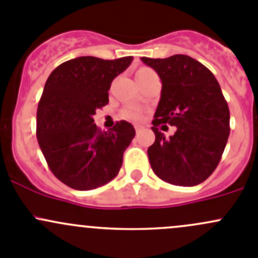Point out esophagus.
<instances>
[{"label": "esophagus", "mask_w": 258, "mask_h": 258, "mask_svg": "<svg viewBox=\"0 0 258 258\" xmlns=\"http://www.w3.org/2000/svg\"><path fill=\"white\" fill-rule=\"evenodd\" d=\"M135 128H136V132H137V134H139L140 130H141V127H140V126H135Z\"/></svg>", "instance_id": "34e87169"}]
</instances>
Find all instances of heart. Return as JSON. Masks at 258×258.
<instances>
[{"label":"heart","mask_w":258,"mask_h":258,"mask_svg":"<svg viewBox=\"0 0 258 258\" xmlns=\"http://www.w3.org/2000/svg\"><path fill=\"white\" fill-rule=\"evenodd\" d=\"M152 75H155V72H153L152 70L148 69V67H141V69L136 72V79L137 80L146 79V77L152 76ZM122 116L127 119H131V121L139 122V121H141L142 117H144V114H142L141 111L137 110V108L130 107V108H124V110L122 111Z\"/></svg>","instance_id":"obj_1"}]
</instances>
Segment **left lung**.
I'll return each mask as SVG.
<instances>
[{
  "label": "left lung",
  "instance_id": "8db88e82",
  "mask_svg": "<svg viewBox=\"0 0 258 258\" xmlns=\"http://www.w3.org/2000/svg\"><path fill=\"white\" fill-rule=\"evenodd\" d=\"M162 82L152 121L156 140L147 150L156 176L176 186H196L217 167L230 135V110L212 72L186 54L142 57ZM178 127L166 139L157 127ZM163 127V126H162Z\"/></svg>",
  "mask_w": 258,
  "mask_h": 258
}]
</instances>
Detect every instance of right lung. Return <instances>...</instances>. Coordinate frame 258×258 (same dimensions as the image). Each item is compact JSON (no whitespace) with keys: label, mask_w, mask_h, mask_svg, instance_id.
Masks as SVG:
<instances>
[{"label":"right lung","mask_w":258,"mask_h":258,"mask_svg":"<svg viewBox=\"0 0 258 258\" xmlns=\"http://www.w3.org/2000/svg\"><path fill=\"white\" fill-rule=\"evenodd\" d=\"M132 59L77 57L56 67L46 81L37 108V141L49 170L71 188H97L118 175L136 131L119 121L102 132L93 114L107 105L111 83Z\"/></svg>","instance_id":"1"}]
</instances>
